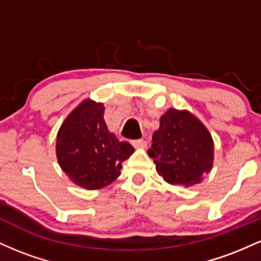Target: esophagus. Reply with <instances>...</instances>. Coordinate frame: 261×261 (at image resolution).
Returning <instances> with one entry per match:
<instances>
[{
  "label": "esophagus",
  "instance_id": "34e87169",
  "mask_svg": "<svg viewBox=\"0 0 261 261\" xmlns=\"http://www.w3.org/2000/svg\"><path fill=\"white\" fill-rule=\"evenodd\" d=\"M131 145H133L135 148H145L146 146H147V142H146L143 139H139V140L131 141Z\"/></svg>",
  "mask_w": 261,
  "mask_h": 261
}]
</instances>
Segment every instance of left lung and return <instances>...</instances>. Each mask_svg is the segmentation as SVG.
<instances>
[{"mask_svg": "<svg viewBox=\"0 0 261 261\" xmlns=\"http://www.w3.org/2000/svg\"><path fill=\"white\" fill-rule=\"evenodd\" d=\"M147 152L164 180L191 187L212 168L214 141L193 114L169 109L161 118Z\"/></svg>", "mask_w": 261, "mask_h": 261, "instance_id": "obj_1", "label": "left lung"}]
</instances>
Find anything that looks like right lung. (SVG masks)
<instances>
[{
    "instance_id": "right-lung-1",
    "label": "right lung",
    "mask_w": 261,
    "mask_h": 261,
    "mask_svg": "<svg viewBox=\"0 0 261 261\" xmlns=\"http://www.w3.org/2000/svg\"><path fill=\"white\" fill-rule=\"evenodd\" d=\"M103 115V104L87 99L67 116L56 139L60 167L71 180L88 190L118 178L121 163L135 151L108 131Z\"/></svg>"
}]
</instances>
